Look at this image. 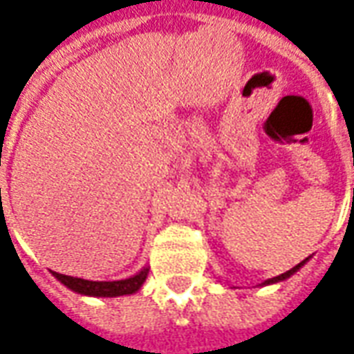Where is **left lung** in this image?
I'll list each match as a JSON object with an SVG mask.
<instances>
[{
    "label": "left lung",
    "instance_id": "8db88e82",
    "mask_svg": "<svg viewBox=\"0 0 354 354\" xmlns=\"http://www.w3.org/2000/svg\"><path fill=\"white\" fill-rule=\"evenodd\" d=\"M309 260V258H305L304 261H301V263H297L296 267H292V269H290V271H286V273H282V274H279V277H273V279H267L266 282H263V284H271V282H279V281H284V279H288L290 274H294L297 271V269H299V267L304 266L305 261Z\"/></svg>",
    "mask_w": 354,
    "mask_h": 354
}]
</instances>
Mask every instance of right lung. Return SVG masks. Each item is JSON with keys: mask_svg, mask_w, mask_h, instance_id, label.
<instances>
[{"mask_svg": "<svg viewBox=\"0 0 354 354\" xmlns=\"http://www.w3.org/2000/svg\"><path fill=\"white\" fill-rule=\"evenodd\" d=\"M53 274L57 277L58 281L62 282L64 286H68L73 292H80L85 296H96V297H115L124 296V294H134L140 286L144 284L147 277V269L140 271L138 274H134L131 279L124 281H85V279H77V277H68V274L57 273L53 271Z\"/></svg>", "mask_w": 354, "mask_h": 354, "instance_id": "right-lung-1", "label": "right lung"}]
</instances>
